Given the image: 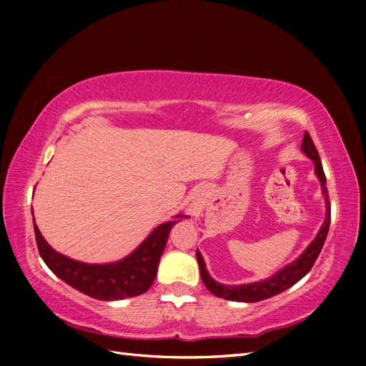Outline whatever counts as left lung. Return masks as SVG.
I'll use <instances>...</instances> for the list:
<instances>
[{"mask_svg":"<svg viewBox=\"0 0 366 366\" xmlns=\"http://www.w3.org/2000/svg\"><path fill=\"white\" fill-rule=\"evenodd\" d=\"M302 151L308 159H312L315 162V173L317 177H320L322 195L325 201V220L322 223L320 232H317V236L315 237L313 242L307 247V250L303 252L297 259L292 261L291 264H287L286 267L278 270L277 274L272 275L270 278L261 280V282H256V283H248V285H222L219 282H215V280L209 275L203 256H201V253L197 250V259L199 266L201 280H203V283L206 285L207 290L214 295H217V297L232 300V302H248V303L274 297V295L286 291L287 287L294 286L315 266L317 256H320L322 250V245L325 242V237H327L329 227H330V201H329L327 187H325V174H324L322 163L320 159V152H317L313 139L310 137L308 132L303 134Z\"/></svg>","mask_w":366,"mask_h":366,"instance_id":"left-lung-1","label":"left lung"}]
</instances>
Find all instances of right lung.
Wrapping results in <instances>:
<instances>
[{
	"instance_id": "add662e5",
	"label": "right lung",
	"mask_w": 366,
	"mask_h": 366,
	"mask_svg": "<svg viewBox=\"0 0 366 366\" xmlns=\"http://www.w3.org/2000/svg\"><path fill=\"white\" fill-rule=\"evenodd\" d=\"M33 211V207H31ZM184 217L176 215V219ZM179 220L159 224L137 250L110 264H86L54 252L34 223L39 254L54 275L76 291L97 300H121L135 297L149 290L157 275L160 256L165 250L171 228Z\"/></svg>"
}]
</instances>
